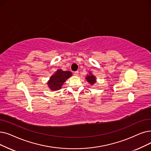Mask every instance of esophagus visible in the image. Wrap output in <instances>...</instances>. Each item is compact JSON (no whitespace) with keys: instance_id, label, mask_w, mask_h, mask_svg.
<instances>
[{"instance_id":"obj_1","label":"esophagus","mask_w":151,"mask_h":151,"mask_svg":"<svg viewBox=\"0 0 151 151\" xmlns=\"http://www.w3.org/2000/svg\"><path fill=\"white\" fill-rule=\"evenodd\" d=\"M78 73H79V72H78V71H75V72H74L73 74H74L75 76H78Z\"/></svg>"}]
</instances>
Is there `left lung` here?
<instances>
[{"instance_id":"8db88e82","label":"left lung","mask_w":151,"mask_h":151,"mask_svg":"<svg viewBox=\"0 0 151 151\" xmlns=\"http://www.w3.org/2000/svg\"><path fill=\"white\" fill-rule=\"evenodd\" d=\"M86 80L87 81L91 84H94L96 83V78L94 75H88L86 76Z\"/></svg>"}]
</instances>
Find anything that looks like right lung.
<instances>
[{"instance_id": "right-lung-1", "label": "right lung", "mask_w": 151, "mask_h": 151, "mask_svg": "<svg viewBox=\"0 0 151 151\" xmlns=\"http://www.w3.org/2000/svg\"><path fill=\"white\" fill-rule=\"evenodd\" d=\"M72 75L70 71H62L58 70L54 75H52L48 82V86L51 90H58L62 88V84Z\"/></svg>"}]
</instances>
